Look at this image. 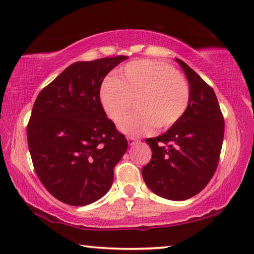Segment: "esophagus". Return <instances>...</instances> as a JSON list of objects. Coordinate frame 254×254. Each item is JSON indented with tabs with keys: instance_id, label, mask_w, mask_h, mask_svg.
<instances>
[{
	"instance_id": "esophagus-1",
	"label": "esophagus",
	"mask_w": 254,
	"mask_h": 254,
	"mask_svg": "<svg viewBox=\"0 0 254 254\" xmlns=\"http://www.w3.org/2000/svg\"><path fill=\"white\" fill-rule=\"evenodd\" d=\"M137 139H135V137H127V143H128V145H133V144H135L136 142H137Z\"/></svg>"
}]
</instances>
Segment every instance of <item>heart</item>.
<instances>
[{"mask_svg": "<svg viewBox=\"0 0 254 254\" xmlns=\"http://www.w3.org/2000/svg\"><path fill=\"white\" fill-rule=\"evenodd\" d=\"M103 110L118 123L135 104L134 114L120 123L127 135L152 133L154 127L166 130L184 117L190 101L187 80L173 66L154 60H137L121 70L120 79L107 77L100 88Z\"/></svg>", "mask_w": 254, "mask_h": 254, "instance_id": "1", "label": "heart"}]
</instances>
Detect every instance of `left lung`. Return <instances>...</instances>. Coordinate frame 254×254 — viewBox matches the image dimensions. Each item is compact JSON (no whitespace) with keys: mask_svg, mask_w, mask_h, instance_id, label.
<instances>
[{"mask_svg":"<svg viewBox=\"0 0 254 254\" xmlns=\"http://www.w3.org/2000/svg\"><path fill=\"white\" fill-rule=\"evenodd\" d=\"M186 74L190 101L184 117L163 134L145 140L152 158L142 168L147 186L158 196L185 200L212 179L220 160L224 118L213 88L176 58Z\"/></svg>","mask_w":254,"mask_h":254,"instance_id":"obj_1","label":"left lung"}]
</instances>
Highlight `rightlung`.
<instances>
[{
  "label": "right lung",
  "mask_w": 254,
  "mask_h": 254,
  "mask_svg": "<svg viewBox=\"0 0 254 254\" xmlns=\"http://www.w3.org/2000/svg\"><path fill=\"white\" fill-rule=\"evenodd\" d=\"M127 56L78 62L42 89L27 127L37 176L55 198L85 206L112 186L127 141L100 101L105 76Z\"/></svg>",
  "instance_id": "obj_1"
}]
</instances>
